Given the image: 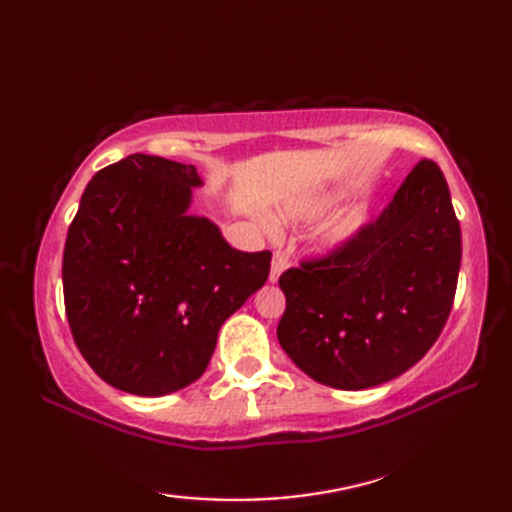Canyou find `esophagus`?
Instances as JSON below:
<instances>
[{
    "label": "esophagus",
    "instance_id": "obj_1",
    "mask_svg": "<svg viewBox=\"0 0 512 512\" xmlns=\"http://www.w3.org/2000/svg\"><path fill=\"white\" fill-rule=\"evenodd\" d=\"M288 264H290V257H288V253H284V250H275V255H273V264H270V281H279V277H281V273H284V270L288 268Z\"/></svg>",
    "mask_w": 512,
    "mask_h": 512
}]
</instances>
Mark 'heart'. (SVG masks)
Wrapping results in <instances>:
<instances>
[{"label":"heart","mask_w":512,"mask_h":512,"mask_svg":"<svg viewBox=\"0 0 512 512\" xmlns=\"http://www.w3.org/2000/svg\"><path fill=\"white\" fill-rule=\"evenodd\" d=\"M336 202H339V195L334 193H325V195H312V198H303L299 202H295L288 209L290 217H297V220H314V217H321L328 211H332ZM363 213L361 211H350L343 213L325 228V242L330 244H339L345 242L347 237H352L358 228L363 224Z\"/></svg>","instance_id":"1"}]
</instances>
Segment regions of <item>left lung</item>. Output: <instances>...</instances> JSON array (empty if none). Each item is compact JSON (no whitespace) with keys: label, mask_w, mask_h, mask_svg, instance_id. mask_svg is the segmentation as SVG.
Listing matches in <instances>:
<instances>
[{"label":"left lung","mask_w":512,"mask_h":512,"mask_svg":"<svg viewBox=\"0 0 512 512\" xmlns=\"http://www.w3.org/2000/svg\"><path fill=\"white\" fill-rule=\"evenodd\" d=\"M460 262L449 184L422 158L374 222L279 277V343L317 383L347 391L387 383L438 341Z\"/></svg>","instance_id":"8db88e82"}]
</instances>
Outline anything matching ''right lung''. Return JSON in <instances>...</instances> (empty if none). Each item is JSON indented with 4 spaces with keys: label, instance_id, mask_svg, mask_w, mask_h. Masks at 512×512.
<instances>
[{
    "label": "right lung",
    "instance_id": "add662e5",
    "mask_svg": "<svg viewBox=\"0 0 512 512\" xmlns=\"http://www.w3.org/2000/svg\"><path fill=\"white\" fill-rule=\"evenodd\" d=\"M193 165L134 154L83 191L63 250L72 339L107 385L165 396L209 365L217 332L266 284L270 250L242 253L187 215Z\"/></svg>",
    "mask_w": 512,
    "mask_h": 512
}]
</instances>
